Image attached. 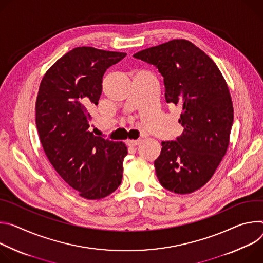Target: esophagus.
Segmentation results:
<instances>
[{
  "mask_svg": "<svg viewBox=\"0 0 263 263\" xmlns=\"http://www.w3.org/2000/svg\"><path fill=\"white\" fill-rule=\"evenodd\" d=\"M141 142L140 139L138 140H127V144L129 145V146H137V145Z\"/></svg>",
  "mask_w": 263,
  "mask_h": 263,
  "instance_id": "34e87169",
  "label": "esophagus"
}]
</instances>
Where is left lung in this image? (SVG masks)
<instances>
[{
    "label": "left lung",
    "instance_id": "8db88e82",
    "mask_svg": "<svg viewBox=\"0 0 263 263\" xmlns=\"http://www.w3.org/2000/svg\"><path fill=\"white\" fill-rule=\"evenodd\" d=\"M134 57L158 68L167 103L182 108L183 134L162 142L155 161L159 182L171 192L192 193L212 178L229 146L234 109L228 84L211 58L187 40H172Z\"/></svg>",
    "mask_w": 263,
    "mask_h": 263
}]
</instances>
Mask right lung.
<instances>
[{"instance_id":"right-lung-1","label":"right lung","mask_w":263,"mask_h":263,"mask_svg":"<svg viewBox=\"0 0 263 263\" xmlns=\"http://www.w3.org/2000/svg\"><path fill=\"white\" fill-rule=\"evenodd\" d=\"M126 56L77 47L44 75L35 103V123L44 152L56 172L79 195L101 199L121 184L127 147L90 132L89 109L98 104L106 69Z\"/></svg>"}]
</instances>
